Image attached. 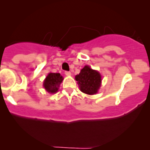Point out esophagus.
Wrapping results in <instances>:
<instances>
[{
    "mask_svg": "<svg viewBox=\"0 0 150 150\" xmlns=\"http://www.w3.org/2000/svg\"><path fill=\"white\" fill-rule=\"evenodd\" d=\"M64 74H65L66 76H71V73L70 71H64Z\"/></svg>",
    "mask_w": 150,
    "mask_h": 150,
    "instance_id": "1",
    "label": "esophagus"
}]
</instances>
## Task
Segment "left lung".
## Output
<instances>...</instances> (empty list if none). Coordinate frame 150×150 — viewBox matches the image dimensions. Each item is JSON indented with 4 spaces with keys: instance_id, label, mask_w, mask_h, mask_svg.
<instances>
[{
    "instance_id": "8db88e82",
    "label": "left lung",
    "mask_w": 150,
    "mask_h": 150,
    "mask_svg": "<svg viewBox=\"0 0 150 150\" xmlns=\"http://www.w3.org/2000/svg\"><path fill=\"white\" fill-rule=\"evenodd\" d=\"M75 79L81 91L88 95L96 94L101 83L100 74L87 65L82 69L80 73L75 76Z\"/></svg>"
}]
</instances>
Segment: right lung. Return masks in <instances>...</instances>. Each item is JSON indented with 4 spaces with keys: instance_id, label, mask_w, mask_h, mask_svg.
<instances>
[{
    "instance_id": "1",
    "label": "right lung",
    "mask_w": 150,
    "mask_h": 150,
    "mask_svg": "<svg viewBox=\"0 0 150 150\" xmlns=\"http://www.w3.org/2000/svg\"><path fill=\"white\" fill-rule=\"evenodd\" d=\"M63 80L60 74L50 73L43 82V86L50 93H55L59 90V87Z\"/></svg>"
}]
</instances>
